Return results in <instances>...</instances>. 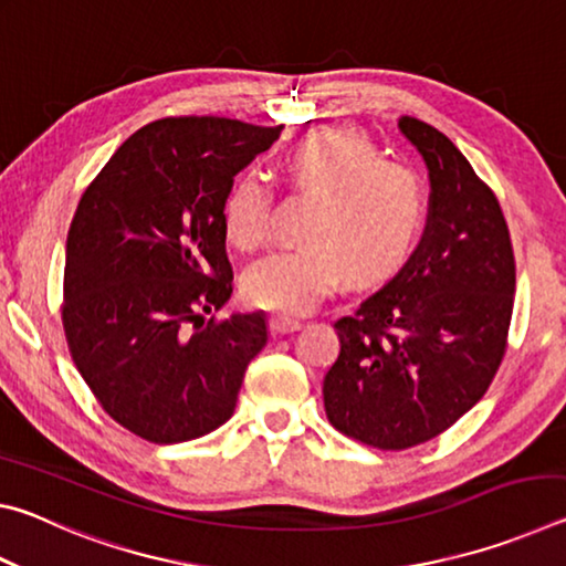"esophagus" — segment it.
I'll use <instances>...</instances> for the list:
<instances>
[{
    "label": "esophagus",
    "mask_w": 566,
    "mask_h": 566,
    "mask_svg": "<svg viewBox=\"0 0 566 566\" xmlns=\"http://www.w3.org/2000/svg\"><path fill=\"white\" fill-rule=\"evenodd\" d=\"M296 329H302V322L294 317H284V314H274L270 319V332L274 337H282V334H292Z\"/></svg>",
    "instance_id": "1"
}]
</instances>
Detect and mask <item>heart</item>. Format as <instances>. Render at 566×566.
Listing matches in <instances>:
<instances>
[{
  "mask_svg": "<svg viewBox=\"0 0 566 566\" xmlns=\"http://www.w3.org/2000/svg\"><path fill=\"white\" fill-rule=\"evenodd\" d=\"M284 171L317 197L304 224L306 242L282 247L244 274L247 300L262 310L304 314L352 276L371 284L395 274L415 249L427 214L417 169L381 159L367 134L327 127L286 151ZM224 232L252 252L272 232V187L264 177H239L227 191Z\"/></svg>",
  "mask_w": 566,
  "mask_h": 566,
  "instance_id": "heart-1",
  "label": "heart"
}]
</instances>
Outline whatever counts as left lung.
<instances>
[{
  "label": "left lung",
  "mask_w": 566,
  "mask_h": 566,
  "mask_svg": "<svg viewBox=\"0 0 566 566\" xmlns=\"http://www.w3.org/2000/svg\"><path fill=\"white\" fill-rule=\"evenodd\" d=\"M399 129L429 169L424 234L395 280L334 322L342 349L322 387L329 424L385 452L429 442L484 397L516 284L492 187L432 124L401 117Z\"/></svg>",
  "instance_id": "left-lung-1"
}]
</instances>
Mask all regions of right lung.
<instances>
[{
    "label": "right lung",
    "mask_w": 566,
    "mask_h": 566,
    "mask_svg": "<svg viewBox=\"0 0 566 566\" xmlns=\"http://www.w3.org/2000/svg\"><path fill=\"white\" fill-rule=\"evenodd\" d=\"M280 132L157 119L84 189L66 237L64 337L99 407L134 437L189 442L234 415L266 322L260 312L206 319L234 286L222 207L237 171Z\"/></svg>",
    "instance_id": "add662e5"
}]
</instances>
